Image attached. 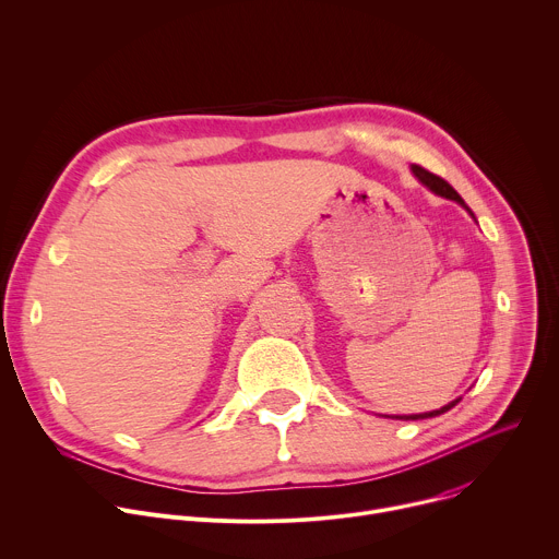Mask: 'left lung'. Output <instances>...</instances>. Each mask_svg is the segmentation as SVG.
Here are the masks:
<instances>
[{"instance_id":"left-lung-1","label":"left lung","mask_w":559,"mask_h":559,"mask_svg":"<svg viewBox=\"0 0 559 559\" xmlns=\"http://www.w3.org/2000/svg\"><path fill=\"white\" fill-rule=\"evenodd\" d=\"M412 173L418 177V181L423 183V186H427L431 192H436L438 197H444V199H451V201H455V203H460L462 207H466V203L462 201V197L444 181V179H440L438 175H433V173H429V170H425V168H420V166H412ZM468 210V207H466ZM471 212V210H468ZM473 216V214H471ZM462 401V397H455V401H451L449 405H444V407H440V409H436V412H429V414H414V416H395L397 420H425V418H436V416H440V414H444V412H449V409H453L457 403Z\"/></svg>"}]
</instances>
